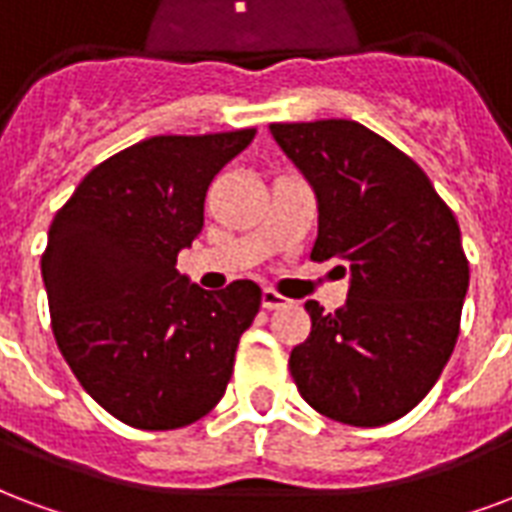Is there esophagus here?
<instances>
[{"instance_id":"1","label":"esophagus","mask_w":512,"mask_h":512,"mask_svg":"<svg viewBox=\"0 0 512 512\" xmlns=\"http://www.w3.org/2000/svg\"><path fill=\"white\" fill-rule=\"evenodd\" d=\"M287 306L285 295H279L276 290H263V309H282Z\"/></svg>"}]
</instances>
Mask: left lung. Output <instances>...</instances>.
<instances>
[{"label":"left lung","mask_w":512,"mask_h":512,"mask_svg":"<svg viewBox=\"0 0 512 512\" xmlns=\"http://www.w3.org/2000/svg\"><path fill=\"white\" fill-rule=\"evenodd\" d=\"M271 132L317 192L312 260H339L352 276L336 314L306 301L312 331L290 352L295 385L339 423L404 418L461 331L469 260L456 217L418 162L358 121H274Z\"/></svg>","instance_id":"1"}]
</instances>
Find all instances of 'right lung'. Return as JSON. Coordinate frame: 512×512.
<instances>
[{
  "mask_svg": "<svg viewBox=\"0 0 512 512\" xmlns=\"http://www.w3.org/2000/svg\"><path fill=\"white\" fill-rule=\"evenodd\" d=\"M255 132L140 140L89 170L51 222L40 268L59 352L132 429H184L214 410L260 312L249 279L208 293L176 271L208 184Z\"/></svg>",
  "mask_w": 512,
  "mask_h": 512,
  "instance_id": "obj_1",
  "label": "right lung"
}]
</instances>
